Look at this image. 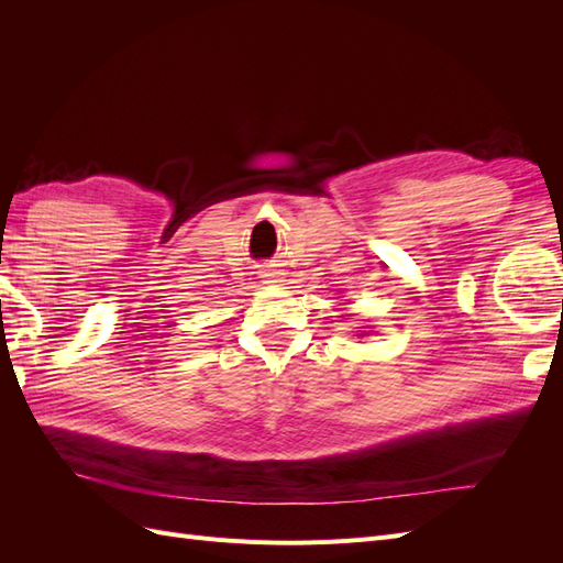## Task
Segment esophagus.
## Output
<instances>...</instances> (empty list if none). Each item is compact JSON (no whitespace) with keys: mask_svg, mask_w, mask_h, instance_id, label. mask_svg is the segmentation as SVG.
I'll list each match as a JSON object with an SVG mask.
<instances>
[{"mask_svg":"<svg viewBox=\"0 0 563 563\" xmlns=\"http://www.w3.org/2000/svg\"><path fill=\"white\" fill-rule=\"evenodd\" d=\"M272 275H275V272H269V275H267V277H272Z\"/></svg>","mask_w":563,"mask_h":563,"instance_id":"34e87169","label":"esophagus"}]
</instances>
